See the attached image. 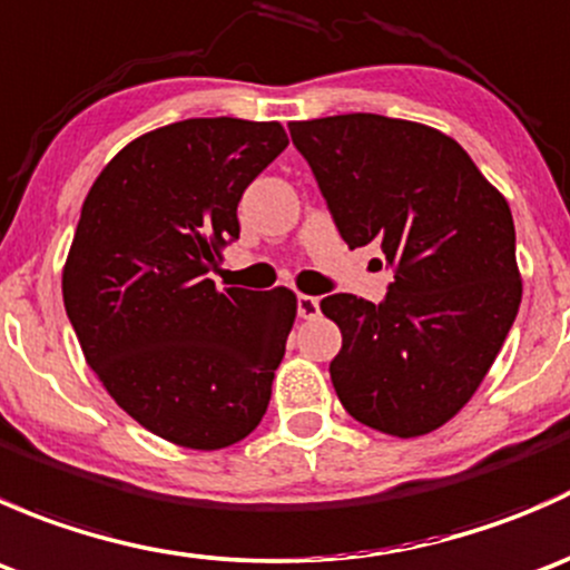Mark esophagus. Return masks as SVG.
<instances>
[{"label": "esophagus", "mask_w": 570, "mask_h": 570, "mask_svg": "<svg viewBox=\"0 0 570 570\" xmlns=\"http://www.w3.org/2000/svg\"><path fill=\"white\" fill-rule=\"evenodd\" d=\"M320 314V301L312 295H297V317L314 320Z\"/></svg>", "instance_id": "esophagus-1"}]
</instances>
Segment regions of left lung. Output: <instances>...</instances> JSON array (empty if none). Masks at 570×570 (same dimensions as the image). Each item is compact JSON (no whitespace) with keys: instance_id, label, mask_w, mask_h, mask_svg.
Wrapping results in <instances>:
<instances>
[{"instance_id":"left-lung-1","label":"left lung","mask_w":570,"mask_h":570,"mask_svg":"<svg viewBox=\"0 0 570 570\" xmlns=\"http://www.w3.org/2000/svg\"><path fill=\"white\" fill-rule=\"evenodd\" d=\"M338 234L375 245L381 303L327 295L342 331L331 381L366 428L413 439L450 422L502 350L521 303L510 206L452 137L372 112L289 124Z\"/></svg>"}]
</instances>
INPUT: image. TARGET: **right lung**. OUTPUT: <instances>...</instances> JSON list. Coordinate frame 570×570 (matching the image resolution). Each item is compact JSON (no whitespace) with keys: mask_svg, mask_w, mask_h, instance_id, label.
Segmentation results:
<instances>
[{"mask_svg":"<svg viewBox=\"0 0 570 570\" xmlns=\"http://www.w3.org/2000/svg\"><path fill=\"white\" fill-rule=\"evenodd\" d=\"M289 146L281 124L189 118L131 140L82 204L62 301L90 370L135 422L189 450L243 441L269 405L289 289H217L237 204Z\"/></svg>","mask_w":570,"mask_h":570,"instance_id":"obj_1","label":"right lung"}]
</instances>
